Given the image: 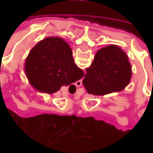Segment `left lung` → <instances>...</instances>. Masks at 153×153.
<instances>
[{
    "mask_svg": "<svg viewBox=\"0 0 153 153\" xmlns=\"http://www.w3.org/2000/svg\"><path fill=\"white\" fill-rule=\"evenodd\" d=\"M82 84L88 94L104 95L123 90L131 78V65L126 53L116 45L102 48L86 69Z\"/></svg>",
    "mask_w": 153,
    "mask_h": 153,
    "instance_id": "1",
    "label": "left lung"
}]
</instances>
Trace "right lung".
I'll use <instances>...</instances> for the list:
<instances>
[{
  "label": "right lung",
  "mask_w": 153,
  "mask_h": 153,
  "mask_svg": "<svg viewBox=\"0 0 153 153\" xmlns=\"http://www.w3.org/2000/svg\"><path fill=\"white\" fill-rule=\"evenodd\" d=\"M25 72L33 86L47 93L58 91L84 76L74 63L68 43L59 37L46 38L33 48L26 59Z\"/></svg>",
  "instance_id": "right-lung-1"
}]
</instances>
